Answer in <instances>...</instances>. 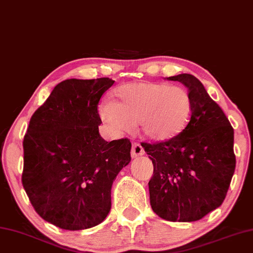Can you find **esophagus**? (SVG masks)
Segmentation results:
<instances>
[{
    "mask_svg": "<svg viewBox=\"0 0 253 253\" xmlns=\"http://www.w3.org/2000/svg\"><path fill=\"white\" fill-rule=\"evenodd\" d=\"M144 154V148L139 143H134L133 147H131V158H137L139 155Z\"/></svg>",
    "mask_w": 253,
    "mask_h": 253,
    "instance_id": "1",
    "label": "esophagus"
}]
</instances>
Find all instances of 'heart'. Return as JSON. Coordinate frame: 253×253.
Segmentation results:
<instances>
[{
    "label": "heart",
    "mask_w": 253,
    "mask_h": 253,
    "mask_svg": "<svg viewBox=\"0 0 253 253\" xmlns=\"http://www.w3.org/2000/svg\"><path fill=\"white\" fill-rule=\"evenodd\" d=\"M117 101L106 100L100 117L111 130L124 133L137 123L152 142H168L181 135L192 118V100L184 87L154 82L124 84L116 91Z\"/></svg>",
    "instance_id": "obj_1"
}]
</instances>
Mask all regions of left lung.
Instances as JSON below:
<instances>
[{
  "label": "left lung",
  "instance_id": "obj_1",
  "mask_svg": "<svg viewBox=\"0 0 253 253\" xmlns=\"http://www.w3.org/2000/svg\"><path fill=\"white\" fill-rule=\"evenodd\" d=\"M182 83L192 100V118L171 141L142 143L154 171L148 182L152 210L171 222H195L222 205L235 170L234 130L203 83L191 74L168 78Z\"/></svg>",
  "mask_w": 253,
  "mask_h": 253
}]
</instances>
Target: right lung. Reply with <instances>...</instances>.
Segmentation results:
<instances>
[{
    "label": "right lung",
    "instance_id": "right-lung-1",
    "mask_svg": "<svg viewBox=\"0 0 253 253\" xmlns=\"http://www.w3.org/2000/svg\"><path fill=\"white\" fill-rule=\"evenodd\" d=\"M114 83L109 78L58 83L23 138V188L40 217L63 230L103 222L112 182L130 162L129 139L106 142L99 134V100Z\"/></svg>",
    "mask_w": 253,
    "mask_h": 253
}]
</instances>
